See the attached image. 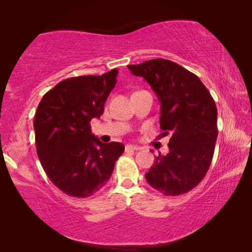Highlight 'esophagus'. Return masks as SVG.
<instances>
[{
  "mask_svg": "<svg viewBox=\"0 0 252 252\" xmlns=\"http://www.w3.org/2000/svg\"><path fill=\"white\" fill-rule=\"evenodd\" d=\"M141 147L139 146H132V144H128L126 146V151H134V150H140Z\"/></svg>",
  "mask_w": 252,
  "mask_h": 252,
  "instance_id": "34e87169",
  "label": "esophagus"
}]
</instances>
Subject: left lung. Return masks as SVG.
<instances>
[{
    "instance_id": "obj_1",
    "label": "left lung",
    "mask_w": 252,
    "mask_h": 252,
    "mask_svg": "<svg viewBox=\"0 0 252 252\" xmlns=\"http://www.w3.org/2000/svg\"><path fill=\"white\" fill-rule=\"evenodd\" d=\"M127 67L153 88L160 103L161 134L172 133L170 153L155 157L148 184L166 196L186 194L211 165L218 136L216 103L197 75L174 62L157 58Z\"/></svg>"
}]
</instances>
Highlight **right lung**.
<instances>
[{
  "label": "right lung",
  "mask_w": 252,
  "mask_h": 252,
  "mask_svg": "<svg viewBox=\"0 0 252 252\" xmlns=\"http://www.w3.org/2000/svg\"><path fill=\"white\" fill-rule=\"evenodd\" d=\"M117 74L113 68L102 75L65 79L37 106V157L50 181L66 195L84 198L99 190L125 150L120 142H101L91 128V120L104 111Z\"/></svg>",
  "instance_id": "obj_1"
}]
</instances>
